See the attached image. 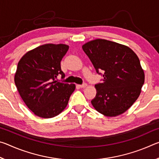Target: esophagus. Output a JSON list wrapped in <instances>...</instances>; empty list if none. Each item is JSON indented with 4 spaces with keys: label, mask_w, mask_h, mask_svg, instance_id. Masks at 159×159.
I'll return each mask as SVG.
<instances>
[{
    "label": "esophagus",
    "mask_w": 159,
    "mask_h": 159,
    "mask_svg": "<svg viewBox=\"0 0 159 159\" xmlns=\"http://www.w3.org/2000/svg\"><path fill=\"white\" fill-rule=\"evenodd\" d=\"M78 86H79V87L80 88H84L86 87V86H87V84H86V83H83V84H82V85H78Z\"/></svg>",
    "instance_id": "obj_1"
}]
</instances>
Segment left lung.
Instances as JSON below:
<instances>
[{
    "mask_svg": "<svg viewBox=\"0 0 159 159\" xmlns=\"http://www.w3.org/2000/svg\"><path fill=\"white\" fill-rule=\"evenodd\" d=\"M82 48L97 73L104 72L102 82L95 85L94 108L106 116L122 114L138 98L144 83L138 57L126 45L104 39L86 43Z\"/></svg>",
    "mask_w": 159,
    "mask_h": 159,
    "instance_id": "obj_1",
    "label": "left lung"
}]
</instances>
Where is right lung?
Wrapping results in <instances>:
<instances>
[{
  "label": "right lung",
  "mask_w": 159,
  "mask_h": 159,
  "mask_svg": "<svg viewBox=\"0 0 159 159\" xmlns=\"http://www.w3.org/2000/svg\"><path fill=\"white\" fill-rule=\"evenodd\" d=\"M69 46L48 43L26 52L17 64L15 83L21 99L28 108L38 116L55 117L66 108L75 84L55 80L65 74L60 62Z\"/></svg>",
  "instance_id": "right-lung-1"
}]
</instances>
